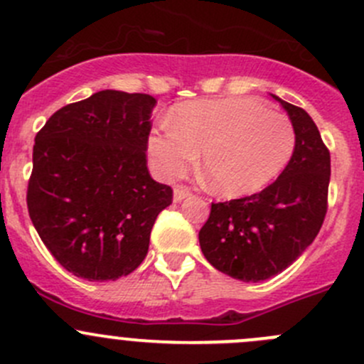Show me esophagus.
I'll return each mask as SVG.
<instances>
[{
  "label": "esophagus",
  "instance_id": "34e87169",
  "mask_svg": "<svg viewBox=\"0 0 364 364\" xmlns=\"http://www.w3.org/2000/svg\"><path fill=\"white\" fill-rule=\"evenodd\" d=\"M187 196H191V189H189V187H186V186H175V189H173V198H175V201H182L183 198H187Z\"/></svg>",
  "mask_w": 364,
  "mask_h": 364
}]
</instances>
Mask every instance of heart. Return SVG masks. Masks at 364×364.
<instances>
[{"label": "heart", "mask_w": 364, "mask_h": 364, "mask_svg": "<svg viewBox=\"0 0 364 364\" xmlns=\"http://www.w3.org/2000/svg\"><path fill=\"white\" fill-rule=\"evenodd\" d=\"M170 124L149 136L156 173L177 178L198 163L212 187L228 198L262 191L282 175L296 152V129L289 117L247 97L191 100L173 107Z\"/></svg>", "instance_id": "heart-1"}]
</instances>
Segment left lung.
<instances>
[{
	"label": "left lung",
	"mask_w": 364,
	"mask_h": 364,
	"mask_svg": "<svg viewBox=\"0 0 364 364\" xmlns=\"http://www.w3.org/2000/svg\"><path fill=\"white\" fill-rule=\"evenodd\" d=\"M274 99L296 129L292 159L260 193L212 203L198 235L218 271L246 283L264 282L294 264L315 240L327 212L329 150L303 107Z\"/></svg>",
	"instance_id": "8db88e82"
}]
</instances>
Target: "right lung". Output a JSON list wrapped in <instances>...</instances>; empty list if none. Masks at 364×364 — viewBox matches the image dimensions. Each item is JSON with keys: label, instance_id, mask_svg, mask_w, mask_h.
Instances as JSON below:
<instances>
[{"label": "right lung", "instance_id": "obj_1", "mask_svg": "<svg viewBox=\"0 0 364 364\" xmlns=\"http://www.w3.org/2000/svg\"><path fill=\"white\" fill-rule=\"evenodd\" d=\"M146 93L102 90L56 111L35 136L28 182L31 223L61 267L114 282L145 260L157 215L173 189L146 168Z\"/></svg>", "mask_w": 364, "mask_h": 364}]
</instances>
